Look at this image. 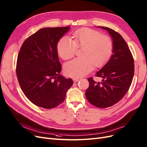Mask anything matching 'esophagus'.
Instances as JSON below:
<instances>
[{"label":"esophagus","instance_id":"34e87169","mask_svg":"<svg viewBox=\"0 0 147 147\" xmlns=\"http://www.w3.org/2000/svg\"><path fill=\"white\" fill-rule=\"evenodd\" d=\"M73 80L74 81V83H77V82H78L80 80V79L79 78H74Z\"/></svg>","mask_w":147,"mask_h":147}]
</instances>
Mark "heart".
Returning a JSON list of instances; mask_svg holds the SVG:
<instances>
[{
	"label": "heart",
	"instance_id": "heart-1",
	"mask_svg": "<svg viewBox=\"0 0 147 147\" xmlns=\"http://www.w3.org/2000/svg\"><path fill=\"white\" fill-rule=\"evenodd\" d=\"M72 37V41L67 37H63L57 44L58 53L64 60L72 57L78 48H82L81 58H75L64 65V72L69 77H83L91 71L93 65L102 66L112 55V40L97 31L89 28L81 29L75 31Z\"/></svg>",
	"mask_w": 147,
	"mask_h": 147
}]
</instances>
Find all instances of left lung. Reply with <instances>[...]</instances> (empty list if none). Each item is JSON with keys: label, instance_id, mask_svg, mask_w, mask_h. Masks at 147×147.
Masks as SVG:
<instances>
[{"label": "left lung", "instance_id": "obj_1", "mask_svg": "<svg viewBox=\"0 0 147 147\" xmlns=\"http://www.w3.org/2000/svg\"><path fill=\"white\" fill-rule=\"evenodd\" d=\"M97 27L107 31L112 38L113 54L96 73V77L102 79L101 82L92 77L87 79L89 87L85 94L91 104L106 108L118 102L128 90L134 75V60L127 43L118 32L107 27Z\"/></svg>", "mask_w": 147, "mask_h": 147}]
</instances>
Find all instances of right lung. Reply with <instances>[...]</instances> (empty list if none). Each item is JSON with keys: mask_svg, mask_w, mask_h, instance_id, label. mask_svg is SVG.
<instances>
[{"mask_svg": "<svg viewBox=\"0 0 147 147\" xmlns=\"http://www.w3.org/2000/svg\"><path fill=\"white\" fill-rule=\"evenodd\" d=\"M70 26L44 28L23 42L17 57L16 74L21 89L34 104L46 109L65 99L73 84L60 75L57 43Z\"/></svg>", "mask_w": 147, "mask_h": 147, "instance_id": "obj_1", "label": "right lung"}]
</instances>
